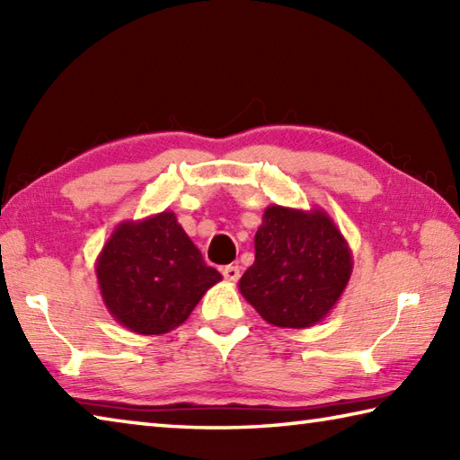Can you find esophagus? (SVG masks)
<instances>
[{
  "label": "esophagus",
  "instance_id": "esophagus-1",
  "mask_svg": "<svg viewBox=\"0 0 460 460\" xmlns=\"http://www.w3.org/2000/svg\"><path fill=\"white\" fill-rule=\"evenodd\" d=\"M221 274H223V278L227 279V282H237L239 279V266H225L223 270H221Z\"/></svg>",
  "mask_w": 460,
  "mask_h": 460
}]
</instances>
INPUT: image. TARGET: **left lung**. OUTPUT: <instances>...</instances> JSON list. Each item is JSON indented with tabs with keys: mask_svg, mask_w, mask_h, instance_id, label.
<instances>
[{
	"mask_svg": "<svg viewBox=\"0 0 460 460\" xmlns=\"http://www.w3.org/2000/svg\"><path fill=\"white\" fill-rule=\"evenodd\" d=\"M255 261L239 292L263 321L308 329L331 313L353 271V253L321 207L270 205L255 233Z\"/></svg>",
	"mask_w": 460,
	"mask_h": 460,
	"instance_id": "left-lung-1",
	"label": "left lung"
}]
</instances>
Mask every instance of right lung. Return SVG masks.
<instances>
[{
    "label": "right lung",
    "mask_w": 460,
    "mask_h": 460,
    "mask_svg": "<svg viewBox=\"0 0 460 460\" xmlns=\"http://www.w3.org/2000/svg\"><path fill=\"white\" fill-rule=\"evenodd\" d=\"M95 274L109 314L137 334L174 331L223 279L172 211L121 221L101 249Z\"/></svg>",
    "instance_id": "obj_1"
}]
</instances>
